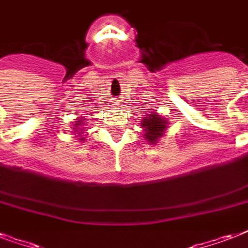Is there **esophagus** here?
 Returning a JSON list of instances; mask_svg holds the SVG:
<instances>
[{"label":"esophagus","instance_id":"34e87169","mask_svg":"<svg viewBox=\"0 0 248 248\" xmlns=\"http://www.w3.org/2000/svg\"><path fill=\"white\" fill-rule=\"evenodd\" d=\"M116 105H118V103H116Z\"/></svg>","mask_w":248,"mask_h":248}]
</instances>
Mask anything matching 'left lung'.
<instances>
[{
	"label": "left lung",
	"mask_w": 248,
	"mask_h": 248,
	"mask_svg": "<svg viewBox=\"0 0 248 248\" xmlns=\"http://www.w3.org/2000/svg\"><path fill=\"white\" fill-rule=\"evenodd\" d=\"M167 120L157 113H152L141 121V127L144 128V136L151 144H155L167 128Z\"/></svg>",
	"instance_id": "obj_1"
}]
</instances>
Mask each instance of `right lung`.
<instances>
[{
	"instance_id": "obj_1",
	"label": "right lung",
	"mask_w": 248,
	"mask_h": 248,
	"mask_svg": "<svg viewBox=\"0 0 248 248\" xmlns=\"http://www.w3.org/2000/svg\"><path fill=\"white\" fill-rule=\"evenodd\" d=\"M82 126H83L82 120L76 121V124H75V131H76V134H77V132H79L78 135H81V134H83V131H85V128H83ZM79 140H85V138H81V139H79Z\"/></svg>"
}]
</instances>
